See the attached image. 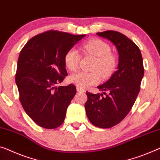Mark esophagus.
<instances>
[{
	"label": "esophagus",
	"instance_id": "34e87169",
	"mask_svg": "<svg viewBox=\"0 0 160 160\" xmlns=\"http://www.w3.org/2000/svg\"><path fill=\"white\" fill-rule=\"evenodd\" d=\"M77 91L78 92H84V90L82 89V88H80L79 87H77Z\"/></svg>",
	"mask_w": 160,
	"mask_h": 160
}]
</instances>
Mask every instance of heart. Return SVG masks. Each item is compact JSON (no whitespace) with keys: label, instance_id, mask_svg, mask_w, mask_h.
Instances as JSON below:
<instances>
[{"label":"heart","instance_id":"heart-1","mask_svg":"<svg viewBox=\"0 0 160 160\" xmlns=\"http://www.w3.org/2000/svg\"><path fill=\"white\" fill-rule=\"evenodd\" d=\"M84 52L97 57V61L93 66L94 72H79L73 73L69 77L70 82L77 87L84 89L92 85L99 83L100 72L103 77H107L114 72L117 66V58L111 52V47L105 41L99 38H92L83 44ZM81 55L74 47L70 48L64 56V63L71 72L78 68Z\"/></svg>","mask_w":160,"mask_h":160}]
</instances>
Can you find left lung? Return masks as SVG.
<instances>
[{"instance_id":"1","label":"left lung","mask_w":160,"mask_h":160,"mask_svg":"<svg viewBox=\"0 0 160 160\" xmlns=\"http://www.w3.org/2000/svg\"><path fill=\"white\" fill-rule=\"evenodd\" d=\"M116 46L119 53L117 70L97 88L105 94L87 92L85 109L88 120L99 128H111L121 122L133 107L140 90L144 69L141 51L131 39L119 32L97 33Z\"/></svg>"}]
</instances>
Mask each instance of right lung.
<instances>
[{
	"label": "right lung",
	"instance_id": "obj_1",
	"mask_svg": "<svg viewBox=\"0 0 160 160\" xmlns=\"http://www.w3.org/2000/svg\"><path fill=\"white\" fill-rule=\"evenodd\" d=\"M85 36L48 31L31 38L21 51L16 74L19 99L26 114L41 127L55 129L64 121L77 89L72 83L55 85L68 75L66 52Z\"/></svg>",
	"mask_w": 160,
	"mask_h": 160
}]
</instances>
